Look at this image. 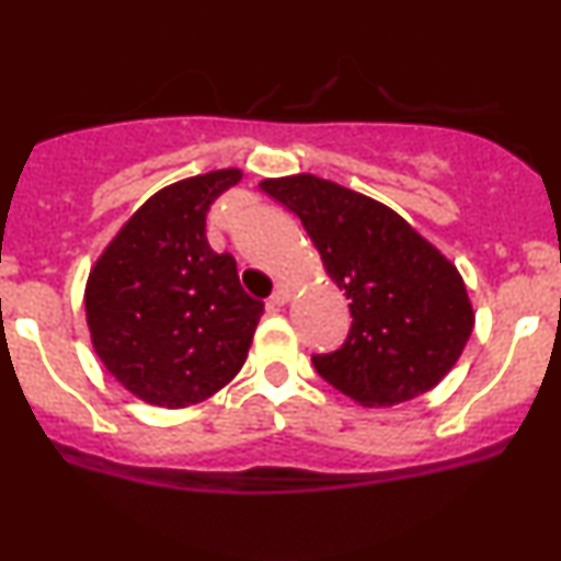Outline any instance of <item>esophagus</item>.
Here are the masks:
<instances>
[{
  "mask_svg": "<svg viewBox=\"0 0 561 561\" xmlns=\"http://www.w3.org/2000/svg\"><path fill=\"white\" fill-rule=\"evenodd\" d=\"M268 302H272L274 308H282V306H287V302H289V289H287V287H276L272 298H268Z\"/></svg>",
  "mask_w": 561,
  "mask_h": 561,
  "instance_id": "esophagus-1",
  "label": "esophagus"
}]
</instances>
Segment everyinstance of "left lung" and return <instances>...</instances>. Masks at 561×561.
<instances>
[{
  "instance_id": "obj_1",
  "label": "left lung",
  "mask_w": 561,
  "mask_h": 561,
  "mask_svg": "<svg viewBox=\"0 0 561 561\" xmlns=\"http://www.w3.org/2000/svg\"><path fill=\"white\" fill-rule=\"evenodd\" d=\"M261 190L300 218L351 300V332L343 347L313 356L319 375L362 405L433 390L474 327L454 263L388 205L313 173L263 179Z\"/></svg>"
}]
</instances>
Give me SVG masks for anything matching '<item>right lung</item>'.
<instances>
[{
    "instance_id": "right-lung-1",
    "label": "right lung",
    "mask_w": 561,
    "mask_h": 561,
    "mask_svg": "<svg viewBox=\"0 0 561 561\" xmlns=\"http://www.w3.org/2000/svg\"><path fill=\"white\" fill-rule=\"evenodd\" d=\"M240 179V169H221L163 186L89 272L83 306L96 356L145 403L205 401L248 358L263 302L205 237L214 199Z\"/></svg>"
}]
</instances>
